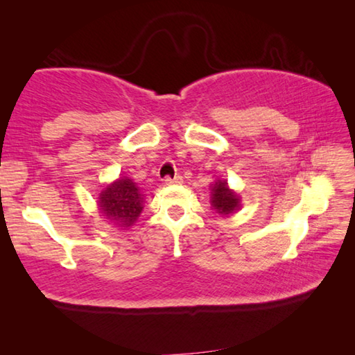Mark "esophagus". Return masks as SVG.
<instances>
[{"label":"esophagus","mask_w":355,"mask_h":355,"mask_svg":"<svg viewBox=\"0 0 355 355\" xmlns=\"http://www.w3.org/2000/svg\"><path fill=\"white\" fill-rule=\"evenodd\" d=\"M164 182H166V184H180L183 182V178H182V175H175V177H166L164 178Z\"/></svg>","instance_id":"34e87169"}]
</instances>
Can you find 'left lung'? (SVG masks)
<instances>
[{
	"mask_svg": "<svg viewBox=\"0 0 355 355\" xmlns=\"http://www.w3.org/2000/svg\"><path fill=\"white\" fill-rule=\"evenodd\" d=\"M213 207L219 214H232L239 207V197L228 189L225 180H218L213 186Z\"/></svg>",
	"mask_w": 355,
	"mask_h": 355,
	"instance_id": "left-lung-1",
	"label": "left lung"
}]
</instances>
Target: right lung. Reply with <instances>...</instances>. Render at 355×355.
Wrapping results in <instances>:
<instances>
[{
    "label": "right lung",
    "instance_id": "1",
    "mask_svg": "<svg viewBox=\"0 0 355 355\" xmlns=\"http://www.w3.org/2000/svg\"><path fill=\"white\" fill-rule=\"evenodd\" d=\"M100 211L119 227L133 225L142 211V194L130 178H120L100 194Z\"/></svg>",
    "mask_w": 355,
    "mask_h": 355
}]
</instances>
